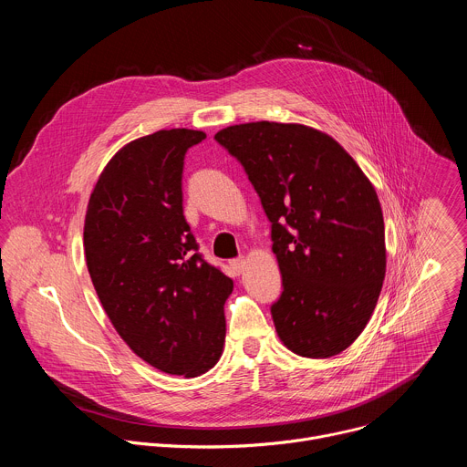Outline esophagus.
<instances>
[{
    "instance_id": "34e87169",
    "label": "esophagus",
    "mask_w": 467,
    "mask_h": 467,
    "mask_svg": "<svg viewBox=\"0 0 467 467\" xmlns=\"http://www.w3.org/2000/svg\"><path fill=\"white\" fill-rule=\"evenodd\" d=\"M229 265L231 268L236 272V274H242L244 272V268H245V260L240 256V258H233L231 262H229Z\"/></svg>"
}]
</instances>
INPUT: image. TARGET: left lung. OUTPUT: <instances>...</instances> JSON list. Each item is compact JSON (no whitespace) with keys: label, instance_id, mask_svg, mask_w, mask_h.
Segmentation results:
<instances>
[{"label":"left lung","instance_id":"obj_1","mask_svg":"<svg viewBox=\"0 0 467 467\" xmlns=\"http://www.w3.org/2000/svg\"><path fill=\"white\" fill-rule=\"evenodd\" d=\"M214 139L240 161L272 222L281 342L306 358L346 351L366 328L386 274L373 184L335 139L301 123H240Z\"/></svg>","mask_w":467,"mask_h":467}]
</instances>
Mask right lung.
Returning a JSON list of instances; mask_svg holds the SVG:
<instances>
[{
  "label": "right lung",
  "instance_id": "right-lung-1",
  "mask_svg": "<svg viewBox=\"0 0 467 467\" xmlns=\"http://www.w3.org/2000/svg\"><path fill=\"white\" fill-rule=\"evenodd\" d=\"M203 130L162 129L103 168L85 216V256L121 340L150 366L197 377L222 357L233 281L197 253L182 214V166Z\"/></svg>",
  "mask_w": 467,
  "mask_h": 467
}]
</instances>
